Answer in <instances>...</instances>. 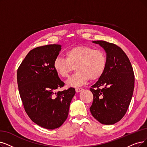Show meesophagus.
<instances>
[{
  "mask_svg": "<svg viewBox=\"0 0 147 147\" xmlns=\"http://www.w3.org/2000/svg\"><path fill=\"white\" fill-rule=\"evenodd\" d=\"M82 89L81 88H76L75 89V91H76V92H77V93H79V92H80L81 91H82Z\"/></svg>",
  "mask_w": 147,
  "mask_h": 147,
  "instance_id": "1",
  "label": "esophagus"
}]
</instances>
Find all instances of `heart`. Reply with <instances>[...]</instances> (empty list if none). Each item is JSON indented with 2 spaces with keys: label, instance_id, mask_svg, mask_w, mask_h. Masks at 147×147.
Instances as JSON below:
<instances>
[{
  "label": "heart",
  "instance_id": "1",
  "mask_svg": "<svg viewBox=\"0 0 147 147\" xmlns=\"http://www.w3.org/2000/svg\"><path fill=\"white\" fill-rule=\"evenodd\" d=\"M64 56L65 59L57 58L55 60L53 67L57 75L63 78H67L75 67L77 72L66 83L69 87L81 86L89 79H99L107 66L105 51L89 46H74L67 50Z\"/></svg>",
  "mask_w": 147,
  "mask_h": 147
}]
</instances>
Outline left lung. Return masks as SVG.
Masks as SVG:
<instances>
[{"instance_id":"left-lung-1","label":"left lung","mask_w":147,"mask_h":147,"mask_svg":"<svg viewBox=\"0 0 147 147\" xmlns=\"http://www.w3.org/2000/svg\"><path fill=\"white\" fill-rule=\"evenodd\" d=\"M92 42L104 49L107 63L102 77L90 89L93 95L90 110L101 124H114L124 117L131 100L134 87L133 67L119 46L102 40Z\"/></svg>"}]
</instances>
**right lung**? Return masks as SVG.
Listing matches in <instances>:
<instances>
[{
	"mask_svg": "<svg viewBox=\"0 0 147 147\" xmlns=\"http://www.w3.org/2000/svg\"><path fill=\"white\" fill-rule=\"evenodd\" d=\"M60 45L37 47L29 52L17 70L19 91L25 111L38 125L49 130L60 127L68 116L74 88L64 86L53 67Z\"/></svg>",
	"mask_w": 147,
	"mask_h": 147,
	"instance_id": "right-lung-1",
	"label": "right lung"
}]
</instances>
